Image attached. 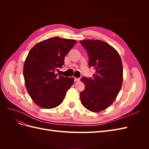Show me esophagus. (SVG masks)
<instances>
[{"label": "esophagus", "mask_w": 149, "mask_h": 149, "mask_svg": "<svg viewBox=\"0 0 149 149\" xmlns=\"http://www.w3.org/2000/svg\"><path fill=\"white\" fill-rule=\"evenodd\" d=\"M74 80L75 82H78V81H79L80 79H79V78H74Z\"/></svg>", "instance_id": "1"}]
</instances>
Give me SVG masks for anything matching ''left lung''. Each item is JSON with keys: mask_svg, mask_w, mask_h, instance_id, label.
<instances>
[{"mask_svg": "<svg viewBox=\"0 0 149 149\" xmlns=\"http://www.w3.org/2000/svg\"><path fill=\"white\" fill-rule=\"evenodd\" d=\"M87 51L89 66L96 70L93 79L83 77L85 88L80 93L83 106L98 112L115 101L123 81V66L119 53L109 44L100 40L79 42Z\"/></svg>", "mask_w": 149, "mask_h": 149, "instance_id": "8db88e82", "label": "left lung"}]
</instances>
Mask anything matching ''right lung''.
Here are the masks:
<instances>
[{
    "label": "right lung",
    "instance_id": "right-lung-1",
    "mask_svg": "<svg viewBox=\"0 0 149 149\" xmlns=\"http://www.w3.org/2000/svg\"><path fill=\"white\" fill-rule=\"evenodd\" d=\"M76 40L53 37L37 43L30 49L24 65L26 90L33 102L44 109L59 106L74 83L73 78L58 76L65 57Z\"/></svg>",
    "mask_w": 149,
    "mask_h": 149
}]
</instances>
